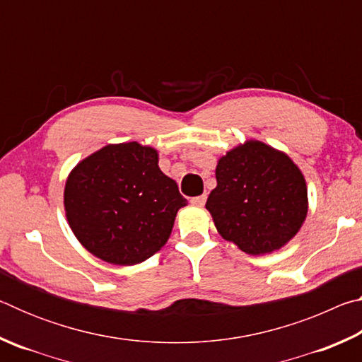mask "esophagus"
Listing matches in <instances>:
<instances>
[{
  "instance_id": "1",
  "label": "esophagus",
  "mask_w": 362,
  "mask_h": 362,
  "mask_svg": "<svg viewBox=\"0 0 362 362\" xmlns=\"http://www.w3.org/2000/svg\"><path fill=\"white\" fill-rule=\"evenodd\" d=\"M206 199H207V196L206 194H201V196H196V198H192V204H194V206H204L206 204Z\"/></svg>"
}]
</instances>
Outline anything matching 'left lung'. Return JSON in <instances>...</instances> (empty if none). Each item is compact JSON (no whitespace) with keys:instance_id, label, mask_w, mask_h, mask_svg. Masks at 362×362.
Returning a JSON list of instances; mask_svg holds the SVG:
<instances>
[{"instance_id":"left-lung-1","label":"left lung","mask_w":362,"mask_h":362,"mask_svg":"<svg viewBox=\"0 0 362 362\" xmlns=\"http://www.w3.org/2000/svg\"><path fill=\"white\" fill-rule=\"evenodd\" d=\"M216 179L206 209L218 235L243 252L272 254L302 228L308 188L284 151L249 139L218 158Z\"/></svg>"}]
</instances>
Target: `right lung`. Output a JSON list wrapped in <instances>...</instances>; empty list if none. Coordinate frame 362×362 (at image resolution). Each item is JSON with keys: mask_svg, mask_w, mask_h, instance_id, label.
<instances>
[{"mask_svg": "<svg viewBox=\"0 0 362 362\" xmlns=\"http://www.w3.org/2000/svg\"><path fill=\"white\" fill-rule=\"evenodd\" d=\"M158 161L150 145L108 144L70 170L64 189L66 222L97 259L137 265L168 243L187 199Z\"/></svg>", "mask_w": 362, "mask_h": 362, "instance_id": "1", "label": "right lung"}]
</instances>
